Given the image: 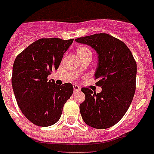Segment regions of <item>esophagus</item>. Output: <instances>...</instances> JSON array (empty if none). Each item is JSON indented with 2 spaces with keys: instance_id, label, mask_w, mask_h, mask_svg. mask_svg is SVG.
<instances>
[{
  "instance_id": "1",
  "label": "esophagus",
  "mask_w": 154,
  "mask_h": 154,
  "mask_svg": "<svg viewBox=\"0 0 154 154\" xmlns=\"http://www.w3.org/2000/svg\"><path fill=\"white\" fill-rule=\"evenodd\" d=\"M73 90H74V92L80 91L81 90V87L78 86L77 85H73Z\"/></svg>"
}]
</instances>
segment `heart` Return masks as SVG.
Listing matches in <instances>:
<instances>
[{
    "instance_id": "1",
    "label": "heart",
    "mask_w": 154,
    "mask_h": 154,
    "mask_svg": "<svg viewBox=\"0 0 154 154\" xmlns=\"http://www.w3.org/2000/svg\"><path fill=\"white\" fill-rule=\"evenodd\" d=\"M87 53H92L90 49L86 48V47H80L77 49V54L78 56L84 55V54H87Z\"/></svg>"
}]
</instances>
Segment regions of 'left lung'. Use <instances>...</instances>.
I'll use <instances>...</instances> for the list:
<instances>
[{
	"label": "left lung",
	"instance_id": "1",
	"mask_svg": "<svg viewBox=\"0 0 154 154\" xmlns=\"http://www.w3.org/2000/svg\"><path fill=\"white\" fill-rule=\"evenodd\" d=\"M89 45L98 56L94 74L101 93L82 88L85 100L80 105L82 119L88 125L104 129L114 125L129 109L136 89L137 64L124 42L107 33L75 39Z\"/></svg>",
	"mask_w": 154,
	"mask_h": 154
}]
</instances>
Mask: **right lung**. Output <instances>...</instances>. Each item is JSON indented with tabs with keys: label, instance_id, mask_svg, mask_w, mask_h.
<instances>
[{
	"label": "right lung",
	"instance_id": "right-lung-1",
	"mask_svg": "<svg viewBox=\"0 0 154 154\" xmlns=\"http://www.w3.org/2000/svg\"><path fill=\"white\" fill-rule=\"evenodd\" d=\"M73 39L42 38L29 45L16 57L12 85L17 105L30 122L49 126L60 119L63 106L72 96L71 83L61 85L48 81L57 70Z\"/></svg>",
	"mask_w": 154,
	"mask_h": 154
}]
</instances>
